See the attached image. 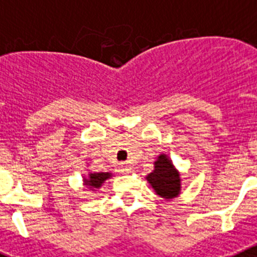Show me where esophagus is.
Listing matches in <instances>:
<instances>
[{
    "mask_svg": "<svg viewBox=\"0 0 257 257\" xmlns=\"http://www.w3.org/2000/svg\"><path fill=\"white\" fill-rule=\"evenodd\" d=\"M118 171L121 172V174H128V172H131V166L128 163H119Z\"/></svg>",
    "mask_w": 257,
    "mask_h": 257,
    "instance_id": "34e87169",
    "label": "esophagus"
}]
</instances>
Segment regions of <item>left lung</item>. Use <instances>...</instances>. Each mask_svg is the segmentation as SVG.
<instances>
[{
    "label": "left lung",
    "instance_id": "left-lung-1",
    "mask_svg": "<svg viewBox=\"0 0 257 257\" xmlns=\"http://www.w3.org/2000/svg\"><path fill=\"white\" fill-rule=\"evenodd\" d=\"M147 181L154 192L166 201L174 199L181 192V175L175 167L169 156L160 154L154 162V170L147 175Z\"/></svg>",
    "mask_w": 257,
    "mask_h": 257
}]
</instances>
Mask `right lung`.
Masks as SVG:
<instances>
[{"label": "right lung", "mask_w": 257, "mask_h": 257, "mask_svg": "<svg viewBox=\"0 0 257 257\" xmlns=\"http://www.w3.org/2000/svg\"><path fill=\"white\" fill-rule=\"evenodd\" d=\"M112 178L110 172H88L87 176H83V185L90 190H96L104 184V181Z\"/></svg>", "instance_id": "obj_1"}]
</instances>
